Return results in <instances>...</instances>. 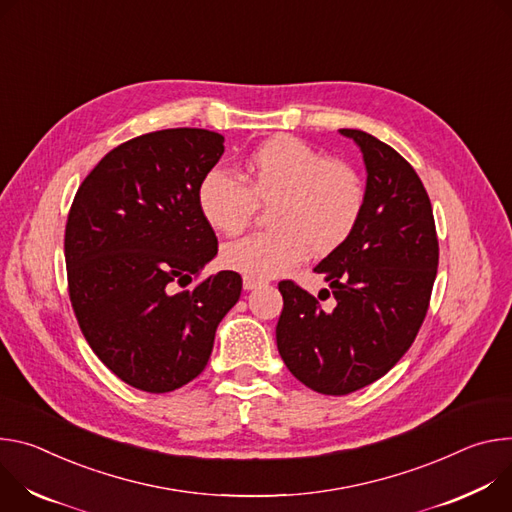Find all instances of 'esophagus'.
Listing matches in <instances>:
<instances>
[{
	"label": "esophagus",
	"instance_id": "esophagus-1",
	"mask_svg": "<svg viewBox=\"0 0 512 512\" xmlns=\"http://www.w3.org/2000/svg\"><path fill=\"white\" fill-rule=\"evenodd\" d=\"M260 285H264L262 280L252 278V276H244V289H246V291H254V289H258Z\"/></svg>",
	"mask_w": 512,
	"mask_h": 512
}]
</instances>
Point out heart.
Segmentation results:
<instances>
[{
  "label": "heart",
  "instance_id": "heart-1",
  "mask_svg": "<svg viewBox=\"0 0 512 512\" xmlns=\"http://www.w3.org/2000/svg\"><path fill=\"white\" fill-rule=\"evenodd\" d=\"M268 211V227L225 244L227 268L252 278H272L305 256H327L342 246L364 213L366 187L356 170L329 160L293 136H276L246 160L242 181L209 173L199 187V209L213 230L234 236L252 221L256 207Z\"/></svg>",
  "mask_w": 512,
  "mask_h": 512
}]
</instances>
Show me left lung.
Instances as JSON below:
<instances>
[{"instance_id":"obj_1","label":"left lung","mask_w":512,"mask_h":512,"mask_svg":"<svg viewBox=\"0 0 512 512\" xmlns=\"http://www.w3.org/2000/svg\"><path fill=\"white\" fill-rule=\"evenodd\" d=\"M339 134L362 152L366 205L352 236L313 268L335 307L321 309L293 280H282L285 307L276 325L278 354L291 374L333 396L372 384L405 356L439 262L431 201L415 168L368 132Z\"/></svg>"}]
</instances>
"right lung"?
<instances>
[{
  "label": "right lung",
  "mask_w": 512,
  "mask_h": 512,
  "mask_svg": "<svg viewBox=\"0 0 512 512\" xmlns=\"http://www.w3.org/2000/svg\"><path fill=\"white\" fill-rule=\"evenodd\" d=\"M225 138L170 128L124 142L81 183L69 211L65 260L79 327L95 356L126 384L170 392L197 378L219 321L242 293L221 270L189 285L217 256L199 187Z\"/></svg>",
  "instance_id": "right-lung-1"
}]
</instances>
